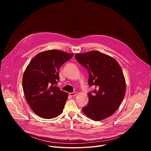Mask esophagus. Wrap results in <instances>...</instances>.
<instances>
[{
    "mask_svg": "<svg viewBox=\"0 0 151 151\" xmlns=\"http://www.w3.org/2000/svg\"><path fill=\"white\" fill-rule=\"evenodd\" d=\"M69 96H70L73 97V96H76V93H75V92L69 93Z\"/></svg>",
    "mask_w": 151,
    "mask_h": 151,
    "instance_id": "obj_1",
    "label": "esophagus"
}]
</instances>
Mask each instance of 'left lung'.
<instances>
[{
	"instance_id": "1",
	"label": "left lung",
	"mask_w": 151,
	"mask_h": 151,
	"mask_svg": "<svg viewBox=\"0 0 151 151\" xmlns=\"http://www.w3.org/2000/svg\"><path fill=\"white\" fill-rule=\"evenodd\" d=\"M75 57L87 69L90 87L96 88L88 93L89 101L83 107V113L94 121L110 116L118 109L125 94V80L119 64L98 51L76 54Z\"/></svg>"
}]
</instances>
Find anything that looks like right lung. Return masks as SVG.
Instances as JSON below:
<instances>
[{
    "label": "right lung",
    "mask_w": 151,
    "mask_h": 151,
    "mask_svg": "<svg viewBox=\"0 0 151 151\" xmlns=\"http://www.w3.org/2000/svg\"><path fill=\"white\" fill-rule=\"evenodd\" d=\"M73 54L60 50H48L36 55L23 75L26 99L33 112L45 119L58 116L63 111L68 94L56 87L58 70Z\"/></svg>",
    "instance_id": "right-lung-1"
}]
</instances>
